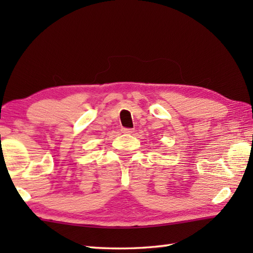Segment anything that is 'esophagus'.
I'll return each mask as SVG.
<instances>
[{"label": "esophagus", "mask_w": 253, "mask_h": 253, "mask_svg": "<svg viewBox=\"0 0 253 253\" xmlns=\"http://www.w3.org/2000/svg\"><path fill=\"white\" fill-rule=\"evenodd\" d=\"M122 131L124 133H127V135H131V133L133 132V129L132 128H122Z\"/></svg>", "instance_id": "obj_1"}]
</instances>
